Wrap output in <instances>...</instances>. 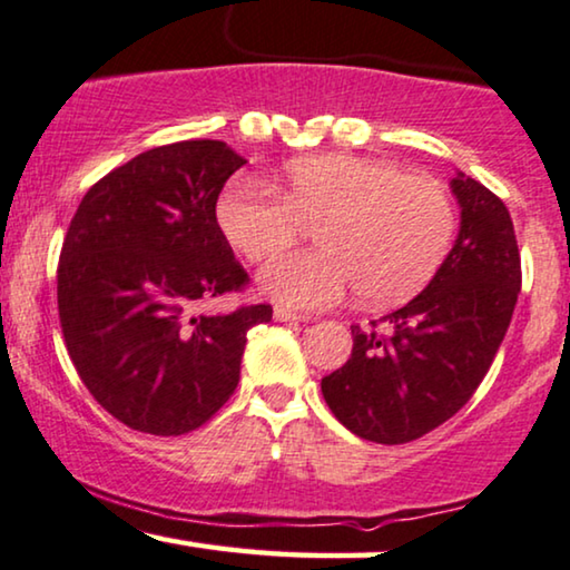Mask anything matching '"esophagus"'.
Masks as SVG:
<instances>
[{"label":"esophagus","mask_w":570,"mask_h":570,"mask_svg":"<svg viewBox=\"0 0 570 570\" xmlns=\"http://www.w3.org/2000/svg\"><path fill=\"white\" fill-rule=\"evenodd\" d=\"M275 322H291V324H301V322H306V318H303L301 314H295V311H287V308H283V306H275Z\"/></svg>","instance_id":"1"}]
</instances>
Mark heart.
I'll list each match as a JSON object with an SVG mask.
<instances>
[{"mask_svg": "<svg viewBox=\"0 0 570 570\" xmlns=\"http://www.w3.org/2000/svg\"><path fill=\"white\" fill-rule=\"evenodd\" d=\"M277 189L238 178L217 199V225L240 256L264 262L287 248L303 223H318L324 248L293 252L259 272V287L287 308H332L361 291L371 306L415 295L454 238L446 186L400 166L345 153L295 158Z\"/></svg>", "mask_w": 570, "mask_h": 570, "instance_id": "b5f03b06", "label": "heart"}]
</instances>
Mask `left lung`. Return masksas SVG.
Returning a JSON list of instances; mask_svg holds the SVG:
<instances>
[{"mask_svg":"<svg viewBox=\"0 0 570 570\" xmlns=\"http://www.w3.org/2000/svg\"><path fill=\"white\" fill-rule=\"evenodd\" d=\"M459 205L454 246L431 283L384 318V334L353 330V355L322 379V394L347 431L407 443L470 402L509 330L521 256L509 209L462 170L449 181Z\"/></svg>","mask_w":570,"mask_h":570,"instance_id":"1","label":"left lung"}]
</instances>
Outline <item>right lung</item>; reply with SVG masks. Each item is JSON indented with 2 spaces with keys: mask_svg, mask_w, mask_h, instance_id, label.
<instances>
[{
  "mask_svg": "<svg viewBox=\"0 0 570 570\" xmlns=\"http://www.w3.org/2000/svg\"><path fill=\"white\" fill-rule=\"evenodd\" d=\"M244 163L220 139L153 147L100 178L69 223L61 332L82 384L131 431L207 423L236 392L246 332L272 318L262 303L199 311L248 283L215 215Z\"/></svg>",
  "mask_w": 570,
  "mask_h": 570,
  "instance_id": "1",
  "label": "right lung"
}]
</instances>
